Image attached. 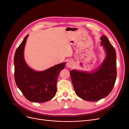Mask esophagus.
Returning <instances> with one entry per match:
<instances>
[{
  "label": "esophagus",
  "instance_id": "1",
  "mask_svg": "<svg viewBox=\"0 0 129 129\" xmlns=\"http://www.w3.org/2000/svg\"><path fill=\"white\" fill-rule=\"evenodd\" d=\"M74 63L72 61H69L67 62V64H66V66H67V67L68 68H71L74 66Z\"/></svg>",
  "mask_w": 129,
  "mask_h": 129
}]
</instances>
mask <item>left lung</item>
I'll use <instances>...</instances> for the list:
<instances>
[{"label":"left lung","mask_w":129,"mask_h":129,"mask_svg":"<svg viewBox=\"0 0 129 129\" xmlns=\"http://www.w3.org/2000/svg\"><path fill=\"white\" fill-rule=\"evenodd\" d=\"M101 40L106 57L100 67L91 73L75 69L70 71L76 94L87 101H97L107 96L116 80V50L106 36H102Z\"/></svg>","instance_id":"left-lung-1"}]
</instances>
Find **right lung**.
<instances>
[{
	"mask_svg": "<svg viewBox=\"0 0 129 129\" xmlns=\"http://www.w3.org/2000/svg\"><path fill=\"white\" fill-rule=\"evenodd\" d=\"M28 37L27 35L25 37L14 54L15 81L27 100L33 102H46L55 96L57 77L66 63L63 62L42 72H36L30 68L24 57Z\"/></svg>",
	"mask_w": 129,
	"mask_h": 129,
	"instance_id": "right-lung-1",
	"label": "right lung"
}]
</instances>
